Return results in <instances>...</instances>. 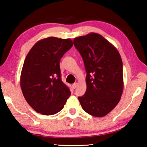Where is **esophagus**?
Masks as SVG:
<instances>
[{"mask_svg":"<svg viewBox=\"0 0 147 147\" xmlns=\"http://www.w3.org/2000/svg\"><path fill=\"white\" fill-rule=\"evenodd\" d=\"M77 85H78V83H74V84H73V85H72V87H73V89H75V88L77 86Z\"/></svg>","mask_w":147,"mask_h":147,"instance_id":"obj_1","label":"esophagus"}]
</instances>
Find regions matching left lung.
Wrapping results in <instances>:
<instances>
[{
	"label": "left lung",
	"mask_w": 147,
	"mask_h": 147,
	"mask_svg": "<svg viewBox=\"0 0 147 147\" xmlns=\"http://www.w3.org/2000/svg\"><path fill=\"white\" fill-rule=\"evenodd\" d=\"M87 72L86 92L78 97L82 107L95 117L108 114L118 105L123 90V63L118 51L100 34L74 38Z\"/></svg>",
	"instance_id": "left-lung-1"
}]
</instances>
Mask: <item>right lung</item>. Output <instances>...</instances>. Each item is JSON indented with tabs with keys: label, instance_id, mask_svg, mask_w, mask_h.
Masks as SVG:
<instances>
[{
	"label": "right lung",
	"instance_id": "right-lung-1",
	"mask_svg": "<svg viewBox=\"0 0 147 147\" xmlns=\"http://www.w3.org/2000/svg\"><path fill=\"white\" fill-rule=\"evenodd\" d=\"M73 45L69 38L48 37L37 42L26 56L20 87L26 100L37 113L57 114L70 96V90L61 79L60 62Z\"/></svg>",
	"mask_w": 147,
	"mask_h": 147
}]
</instances>
